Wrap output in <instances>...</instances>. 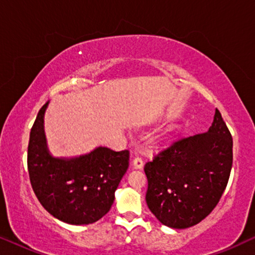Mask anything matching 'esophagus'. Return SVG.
Wrapping results in <instances>:
<instances>
[{
	"label": "esophagus",
	"instance_id": "esophagus-1",
	"mask_svg": "<svg viewBox=\"0 0 255 255\" xmlns=\"http://www.w3.org/2000/svg\"><path fill=\"white\" fill-rule=\"evenodd\" d=\"M132 165H133V167L135 169H141L142 167H144V162H142L141 158H139V156H137V158L133 159V161H132Z\"/></svg>",
	"mask_w": 255,
	"mask_h": 255
}]
</instances>
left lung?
<instances>
[{
    "label": "left lung",
    "mask_w": 255,
    "mask_h": 255,
    "mask_svg": "<svg viewBox=\"0 0 255 255\" xmlns=\"http://www.w3.org/2000/svg\"><path fill=\"white\" fill-rule=\"evenodd\" d=\"M232 137L216 109L204 133L180 138L146 162V203L161 224L187 229L221 200L232 168Z\"/></svg>",
    "instance_id": "1"
}]
</instances>
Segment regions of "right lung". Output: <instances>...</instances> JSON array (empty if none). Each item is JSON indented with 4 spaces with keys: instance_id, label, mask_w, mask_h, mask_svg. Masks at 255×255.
<instances>
[{
    "instance_id": "obj_1",
    "label": "right lung",
    "mask_w": 255,
    "mask_h": 255,
    "mask_svg": "<svg viewBox=\"0 0 255 255\" xmlns=\"http://www.w3.org/2000/svg\"><path fill=\"white\" fill-rule=\"evenodd\" d=\"M47 101L30 132L27 168L32 189L40 204L59 221L88 225L109 212L115 191L128 168V149L104 146L78 156H54L47 146L44 117Z\"/></svg>"
}]
</instances>
